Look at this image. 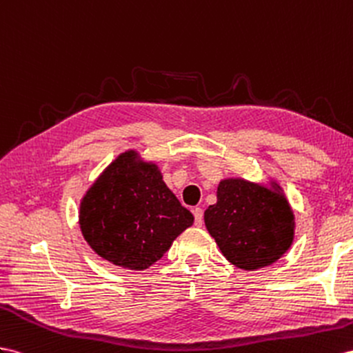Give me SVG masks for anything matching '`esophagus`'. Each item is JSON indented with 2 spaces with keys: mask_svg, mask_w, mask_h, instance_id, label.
Instances as JSON below:
<instances>
[{
  "mask_svg": "<svg viewBox=\"0 0 353 353\" xmlns=\"http://www.w3.org/2000/svg\"><path fill=\"white\" fill-rule=\"evenodd\" d=\"M192 213H194V218H195V225H196V227H201V225H203V209H201V207H195Z\"/></svg>",
  "mask_w": 353,
  "mask_h": 353,
  "instance_id": "34e87169",
  "label": "esophagus"
}]
</instances>
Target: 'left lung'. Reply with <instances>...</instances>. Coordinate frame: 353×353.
Here are the masks:
<instances>
[{"instance_id":"obj_1","label":"left lung","mask_w":353,"mask_h":353,"mask_svg":"<svg viewBox=\"0 0 353 353\" xmlns=\"http://www.w3.org/2000/svg\"><path fill=\"white\" fill-rule=\"evenodd\" d=\"M223 179L218 201L204 212L205 228L222 255L241 270H258L283 256L294 241L295 218L282 188Z\"/></svg>"}]
</instances>
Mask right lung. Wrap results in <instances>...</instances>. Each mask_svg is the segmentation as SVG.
Here are the masks:
<instances>
[{"mask_svg": "<svg viewBox=\"0 0 353 353\" xmlns=\"http://www.w3.org/2000/svg\"><path fill=\"white\" fill-rule=\"evenodd\" d=\"M79 223L97 255L139 271L161 259L194 216L167 188L158 165L128 150L88 189Z\"/></svg>", "mask_w": 353, "mask_h": 353, "instance_id": "right-lung-1", "label": "right lung"}]
</instances>
